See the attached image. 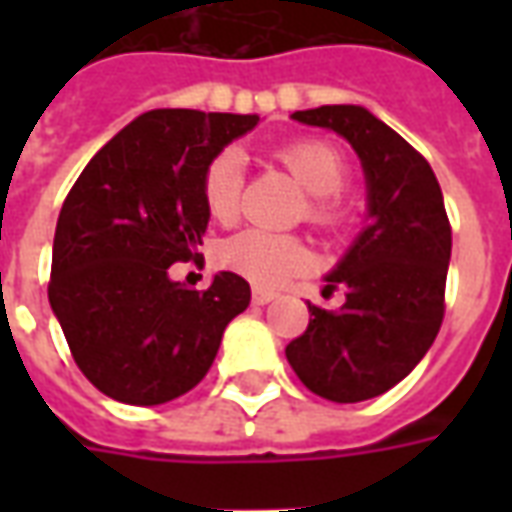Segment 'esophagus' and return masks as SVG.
I'll return each instance as SVG.
<instances>
[{
  "mask_svg": "<svg viewBox=\"0 0 512 512\" xmlns=\"http://www.w3.org/2000/svg\"><path fill=\"white\" fill-rule=\"evenodd\" d=\"M274 299H277V293H274V290H266V288L252 290V301H255V304H271Z\"/></svg>",
  "mask_w": 512,
  "mask_h": 512,
  "instance_id": "34e87169",
  "label": "esophagus"
}]
</instances>
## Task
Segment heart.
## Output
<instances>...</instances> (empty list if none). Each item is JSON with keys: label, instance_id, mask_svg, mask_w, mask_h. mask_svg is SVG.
Here are the masks:
<instances>
[{"label": "heart", "instance_id": "obj_1", "mask_svg": "<svg viewBox=\"0 0 512 512\" xmlns=\"http://www.w3.org/2000/svg\"><path fill=\"white\" fill-rule=\"evenodd\" d=\"M279 161L312 191L307 202V219L321 230H337L345 222V202L340 189L348 180L343 153L323 139H296L277 150ZM244 156L235 147H224L202 169V202L216 222H233L241 202ZM224 268L241 274L255 285L277 288L312 266L310 246L299 235L244 230L219 246Z\"/></svg>", "mask_w": 512, "mask_h": 512}]
</instances>
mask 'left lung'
Segmentation results:
<instances>
[{
  "instance_id": "left-lung-1",
  "label": "left lung",
  "mask_w": 512,
  "mask_h": 512,
  "mask_svg": "<svg viewBox=\"0 0 512 512\" xmlns=\"http://www.w3.org/2000/svg\"><path fill=\"white\" fill-rule=\"evenodd\" d=\"M293 120L351 142L365 169L370 222L326 277L323 296L343 288V307L307 304L310 326L285 356L310 392L359 403L403 381L439 334L450 219L428 161L365 106H318Z\"/></svg>"
}]
</instances>
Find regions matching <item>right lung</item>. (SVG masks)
<instances>
[{
	"label": "right lung",
	"instance_id": "add662e5",
	"mask_svg": "<svg viewBox=\"0 0 512 512\" xmlns=\"http://www.w3.org/2000/svg\"><path fill=\"white\" fill-rule=\"evenodd\" d=\"M257 115L153 109L112 136L62 202L49 301L73 362L104 395L158 406L211 370L252 290L233 271L211 288L169 279L208 227L202 169Z\"/></svg>",
	"mask_w": 512,
	"mask_h": 512
}]
</instances>
